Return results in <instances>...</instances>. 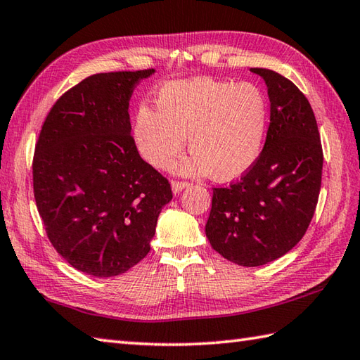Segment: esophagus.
Returning a JSON list of instances; mask_svg holds the SVG:
<instances>
[{
  "label": "esophagus",
  "mask_w": 360,
  "mask_h": 360,
  "mask_svg": "<svg viewBox=\"0 0 360 360\" xmlns=\"http://www.w3.org/2000/svg\"><path fill=\"white\" fill-rule=\"evenodd\" d=\"M190 184L188 182H181V181H172V190L174 195H179L182 190L187 188Z\"/></svg>",
  "instance_id": "esophagus-1"
}]
</instances>
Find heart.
Segmentation results:
<instances>
[{
	"instance_id": "b5f03b06",
	"label": "heart",
	"mask_w": 360,
	"mask_h": 360,
	"mask_svg": "<svg viewBox=\"0 0 360 360\" xmlns=\"http://www.w3.org/2000/svg\"><path fill=\"white\" fill-rule=\"evenodd\" d=\"M155 102L156 110L137 108L131 127L136 148L151 167L170 168L186 137L193 155L179 167L184 174L229 182L262 158L271 110L258 86L212 77L176 80L159 88Z\"/></svg>"
}]
</instances>
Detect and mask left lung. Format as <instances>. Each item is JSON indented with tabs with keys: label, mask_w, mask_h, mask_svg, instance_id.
Returning <instances> with one entry per match:
<instances>
[{
	"label": "left lung",
	"mask_w": 360,
	"mask_h": 360,
	"mask_svg": "<svg viewBox=\"0 0 360 360\" xmlns=\"http://www.w3.org/2000/svg\"><path fill=\"white\" fill-rule=\"evenodd\" d=\"M267 86L271 124L262 158L238 182L213 188L205 236L219 255L255 267L302 240L322 184L323 153L308 98L281 74L250 68Z\"/></svg>",
	"instance_id": "left-lung-1"
}]
</instances>
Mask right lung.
Returning a JSON list of instances; mask_svg holds the SVG:
<instances>
[{
    "label": "right lung",
    "mask_w": 360,
    "mask_h": 360,
    "mask_svg": "<svg viewBox=\"0 0 360 360\" xmlns=\"http://www.w3.org/2000/svg\"><path fill=\"white\" fill-rule=\"evenodd\" d=\"M151 74L89 75L52 106L35 145L34 196L48 238L94 277H116L148 254L159 213L173 198L131 137L129 98Z\"/></svg>",
    "instance_id": "1"
}]
</instances>
